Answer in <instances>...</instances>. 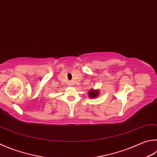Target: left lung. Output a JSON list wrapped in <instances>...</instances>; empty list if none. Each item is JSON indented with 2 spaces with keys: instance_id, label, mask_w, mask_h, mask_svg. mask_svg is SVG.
Returning <instances> with one entry per match:
<instances>
[{
  "instance_id": "obj_1",
  "label": "left lung",
  "mask_w": 157,
  "mask_h": 157,
  "mask_svg": "<svg viewBox=\"0 0 157 157\" xmlns=\"http://www.w3.org/2000/svg\"><path fill=\"white\" fill-rule=\"evenodd\" d=\"M88 97H89L90 98H95L98 96H99V90H95V89H91V90H90L89 92L88 93Z\"/></svg>"
}]
</instances>
